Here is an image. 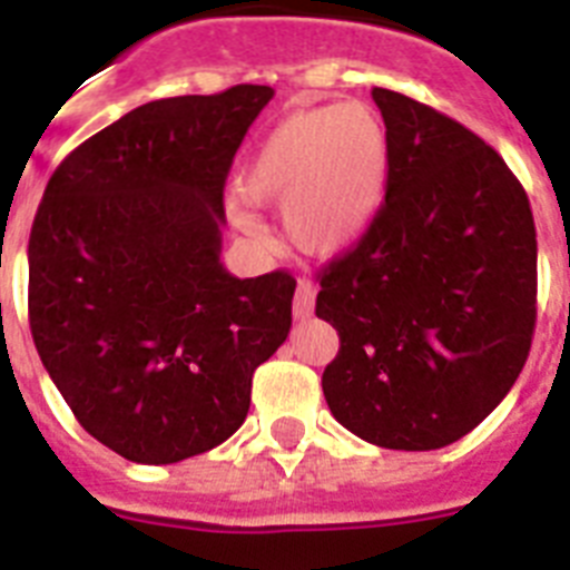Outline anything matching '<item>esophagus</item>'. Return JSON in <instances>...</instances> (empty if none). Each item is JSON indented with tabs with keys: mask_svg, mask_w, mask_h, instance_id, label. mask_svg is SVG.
<instances>
[{
	"mask_svg": "<svg viewBox=\"0 0 570 570\" xmlns=\"http://www.w3.org/2000/svg\"><path fill=\"white\" fill-rule=\"evenodd\" d=\"M315 293H318V286H315L313 281H301L298 289H295V304H293L295 318H307V315H313Z\"/></svg>",
	"mask_w": 570,
	"mask_h": 570,
	"instance_id": "34e87169",
	"label": "esophagus"
}]
</instances>
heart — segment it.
I'll return each mask as SVG.
<instances>
[{
  "mask_svg": "<svg viewBox=\"0 0 570 570\" xmlns=\"http://www.w3.org/2000/svg\"><path fill=\"white\" fill-rule=\"evenodd\" d=\"M389 130L374 107L298 109L277 121L243 170L252 203L284 205L289 240L307 255H338L367 232L385 194ZM237 226L263 237L246 199H234Z\"/></svg>",
  "mask_w": 570,
  "mask_h": 570,
  "instance_id": "obj_1",
  "label": "heart"
}]
</instances>
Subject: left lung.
I'll return each instance as SVG.
<instances>
[{"label": "left lung", "mask_w": 570, "mask_h": 570, "mask_svg": "<svg viewBox=\"0 0 570 570\" xmlns=\"http://www.w3.org/2000/svg\"><path fill=\"white\" fill-rule=\"evenodd\" d=\"M389 130L385 203L318 275L338 333L322 389L333 417L385 449L470 434L513 389L537 327L528 194L455 118L374 89Z\"/></svg>", "instance_id": "left-lung-1"}]
</instances>
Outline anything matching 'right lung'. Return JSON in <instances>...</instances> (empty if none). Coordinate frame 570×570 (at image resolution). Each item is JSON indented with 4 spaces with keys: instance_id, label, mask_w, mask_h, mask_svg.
Segmentation results:
<instances>
[{
    "instance_id": "1",
    "label": "right lung",
    "mask_w": 570,
    "mask_h": 570,
    "mask_svg": "<svg viewBox=\"0 0 570 570\" xmlns=\"http://www.w3.org/2000/svg\"><path fill=\"white\" fill-rule=\"evenodd\" d=\"M269 86L150 100L60 161L28 240V322L86 432L176 463L243 425L295 277L223 269V190Z\"/></svg>"
}]
</instances>
